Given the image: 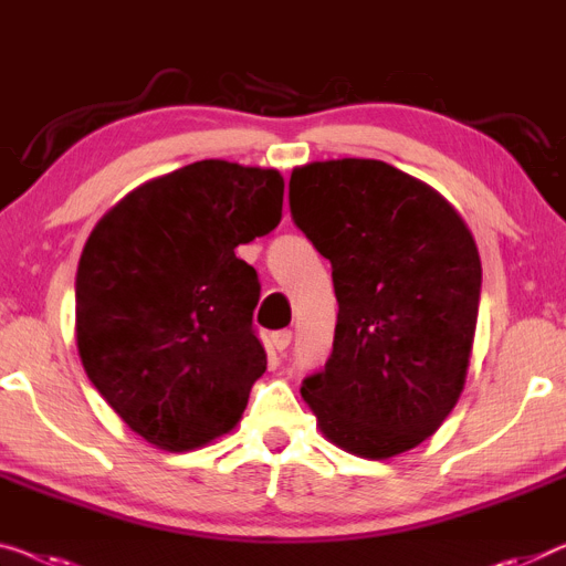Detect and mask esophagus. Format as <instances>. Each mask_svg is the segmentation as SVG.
Wrapping results in <instances>:
<instances>
[{
  "mask_svg": "<svg viewBox=\"0 0 566 566\" xmlns=\"http://www.w3.org/2000/svg\"><path fill=\"white\" fill-rule=\"evenodd\" d=\"M269 343H272V348H274V350L284 353L286 348H290V343H292V331H280V333H274L272 337H269Z\"/></svg>",
  "mask_w": 566,
  "mask_h": 566,
  "instance_id": "obj_1",
  "label": "esophagus"
}]
</instances>
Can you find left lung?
<instances>
[{"label":"left lung","instance_id":"left-lung-1","mask_svg":"<svg viewBox=\"0 0 566 566\" xmlns=\"http://www.w3.org/2000/svg\"><path fill=\"white\" fill-rule=\"evenodd\" d=\"M290 208L333 264V353L302 381L333 444L386 460L432 437L465 389L480 256L440 192L381 159L294 167Z\"/></svg>","mask_w":566,"mask_h":566}]
</instances>
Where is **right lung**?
Masks as SVG:
<instances>
[{
    "instance_id": "right-lung-1",
    "label": "right lung",
    "mask_w": 566,
    "mask_h": 566,
    "mask_svg": "<svg viewBox=\"0 0 566 566\" xmlns=\"http://www.w3.org/2000/svg\"><path fill=\"white\" fill-rule=\"evenodd\" d=\"M284 177L200 159L108 208L75 274V345L126 427L167 452L229 434L266 370L256 269L235 247L282 221Z\"/></svg>"
}]
</instances>
